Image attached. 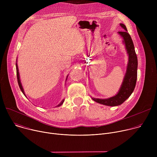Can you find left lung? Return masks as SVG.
<instances>
[{
    "label": "left lung",
    "mask_w": 157,
    "mask_h": 157,
    "mask_svg": "<svg viewBox=\"0 0 157 157\" xmlns=\"http://www.w3.org/2000/svg\"><path fill=\"white\" fill-rule=\"evenodd\" d=\"M120 25L124 31L119 32L118 33L124 38V43L125 44V48L128 55V63L122 84L119 93L114 97L105 99L92 98L93 100L99 104L109 106L121 105L128 98L135 89L137 78L138 61L133 41L130 35L127 32L125 25L123 24H121Z\"/></svg>",
    "instance_id": "8db88e82"
}]
</instances>
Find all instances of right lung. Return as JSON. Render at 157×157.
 Masks as SVG:
<instances>
[{"label":"right lung","mask_w":157,"mask_h":157,"mask_svg":"<svg viewBox=\"0 0 157 157\" xmlns=\"http://www.w3.org/2000/svg\"><path fill=\"white\" fill-rule=\"evenodd\" d=\"M16 70H17V81H18V86L20 87V90L21 91V92L23 93V94L25 95V93H24V89H23V87H22V86L21 84V82H20V77H19V73H18V66H17V64L16 63ZM68 78V77H67ZM67 79V78H66ZM64 102V99L57 105V106H60Z\"/></svg>","instance_id":"add662e5"}]
</instances>
